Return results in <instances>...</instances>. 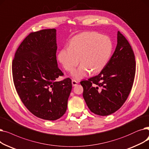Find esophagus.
Instances as JSON below:
<instances>
[{"label":"esophagus","instance_id":"obj_1","mask_svg":"<svg viewBox=\"0 0 149 149\" xmlns=\"http://www.w3.org/2000/svg\"><path fill=\"white\" fill-rule=\"evenodd\" d=\"M72 83L73 86H77V84H78V82H77L76 81H75V80H72Z\"/></svg>","mask_w":149,"mask_h":149}]
</instances>
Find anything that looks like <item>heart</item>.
Masks as SVG:
<instances>
[{"instance_id": "obj_1", "label": "heart", "mask_w": 149, "mask_h": 149, "mask_svg": "<svg viewBox=\"0 0 149 149\" xmlns=\"http://www.w3.org/2000/svg\"><path fill=\"white\" fill-rule=\"evenodd\" d=\"M111 40L96 32L81 33L71 39L68 47L61 49L58 59L67 72H72L80 62L81 65L72 74L80 80L91 71L100 72L109 62L113 52Z\"/></svg>"}]
</instances>
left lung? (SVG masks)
<instances>
[{"label": "left lung", "instance_id": "1", "mask_svg": "<svg viewBox=\"0 0 149 149\" xmlns=\"http://www.w3.org/2000/svg\"><path fill=\"white\" fill-rule=\"evenodd\" d=\"M135 71L133 49L118 31L115 51L107 65L98 75L81 82L83 97L90 111L107 116L121 108L130 94Z\"/></svg>", "mask_w": 149, "mask_h": 149}]
</instances>
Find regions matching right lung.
Returning a JSON list of instances; mask_svg holds the SVG:
<instances>
[{
    "mask_svg": "<svg viewBox=\"0 0 149 149\" xmlns=\"http://www.w3.org/2000/svg\"><path fill=\"white\" fill-rule=\"evenodd\" d=\"M56 30L31 33L18 47L12 63L14 84L21 101L36 116L49 121L62 117L67 108L72 80L56 60Z\"/></svg>",
    "mask_w": 149,
    "mask_h": 149,
    "instance_id": "add662e5",
    "label": "right lung"
}]
</instances>
